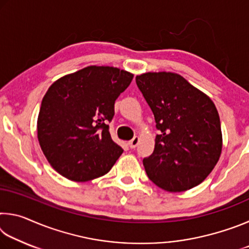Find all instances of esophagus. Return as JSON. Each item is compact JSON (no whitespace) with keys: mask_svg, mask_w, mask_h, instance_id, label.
Wrapping results in <instances>:
<instances>
[{"mask_svg":"<svg viewBox=\"0 0 249 249\" xmlns=\"http://www.w3.org/2000/svg\"><path fill=\"white\" fill-rule=\"evenodd\" d=\"M138 142H140V137L138 136H135L132 141L128 142V145L130 148H135L138 145Z\"/></svg>","mask_w":249,"mask_h":249,"instance_id":"esophagus-1","label":"esophagus"}]
</instances>
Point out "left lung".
I'll list each match as a JSON object with an SVG mask.
<instances>
[{
  "label": "left lung",
  "instance_id": "8db88e82",
  "mask_svg": "<svg viewBox=\"0 0 249 249\" xmlns=\"http://www.w3.org/2000/svg\"><path fill=\"white\" fill-rule=\"evenodd\" d=\"M136 83L160 130L154 153L142 160L148 178L169 192L200 184L222 153L221 122L213 101L178 73L146 72L137 75Z\"/></svg>",
  "mask_w": 249,
  "mask_h": 249
}]
</instances>
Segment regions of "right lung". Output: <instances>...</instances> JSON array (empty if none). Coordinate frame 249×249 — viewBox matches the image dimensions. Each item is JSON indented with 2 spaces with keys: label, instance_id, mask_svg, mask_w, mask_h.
<instances>
[{
  "label": "right lung",
  "instance_id": "obj_1",
  "mask_svg": "<svg viewBox=\"0 0 249 249\" xmlns=\"http://www.w3.org/2000/svg\"><path fill=\"white\" fill-rule=\"evenodd\" d=\"M134 74L89 66L54 81L41 101L37 137L58 174L84 182L111 170L123 149L113 142L108 122L114 103Z\"/></svg>",
  "mask_w": 249,
  "mask_h": 249
}]
</instances>
